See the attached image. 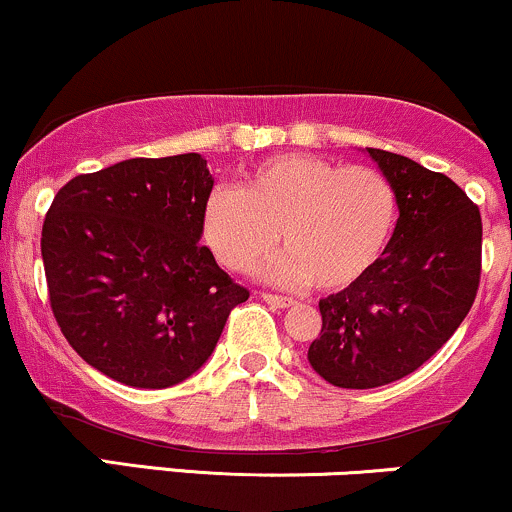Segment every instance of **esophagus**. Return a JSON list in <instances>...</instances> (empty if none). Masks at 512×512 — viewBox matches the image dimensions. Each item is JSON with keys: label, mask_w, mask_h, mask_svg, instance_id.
Returning a JSON list of instances; mask_svg holds the SVG:
<instances>
[{"label": "esophagus", "mask_w": 512, "mask_h": 512, "mask_svg": "<svg viewBox=\"0 0 512 512\" xmlns=\"http://www.w3.org/2000/svg\"><path fill=\"white\" fill-rule=\"evenodd\" d=\"M262 301L274 305V308H291L293 305V298L276 296V293H269V291H262Z\"/></svg>", "instance_id": "34e87169"}]
</instances>
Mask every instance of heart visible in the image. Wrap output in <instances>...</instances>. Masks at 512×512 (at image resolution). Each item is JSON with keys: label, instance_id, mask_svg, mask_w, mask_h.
I'll return each mask as SVG.
<instances>
[{"label": "heart", "instance_id": "heart-1", "mask_svg": "<svg viewBox=\"0 0 512 512\" xmlns=\"http://www.w3.org/2000/svg\"><path fill=\"white\" fill-rule=\"evenodd\" d=\"M397 223V192L380 170L284 154L219 187L202 207V238L231 272H248L274 245L262 274L284 284L346 289L380 260Z\"/></svg>", "mask_w": 512, "mask_h": 512}]
</instances>
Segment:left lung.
<instances>
[{
  "instance_id": "8db88e82",
  "label": "left lung",
  "mask_w": 512,
  "mask_h": 512,
  "mask_svg": "<svg viewBox=\"0 0 512 512\" xmlns=\"http://www.w3.org/2000/svg\"><path fill=\"white\" fill-rule=\"evenodd\" d=\"M397 192L399 219L383 257L349 289L320 301L308 361L346 390L380 387L424 366L477 298L481 214L448 175L368 149Z\"/></svg>"
}]
</instances>
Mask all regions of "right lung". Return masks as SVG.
<instances>
[{"label": "right lung", "instance_id": "obj_1", "mask_svg": "<svg viewBox=\"0 0 512 512\" xmlns=\"http://www.w3.org/2000/svg\"><path fill=\"white\" fill-rule=\"evenodd\" d=\"M211 187L207 161L180 154L76 175L52 199L40 238L52 315L117 383L187 380L250 298L199 243Z\"/></svg>", "mask_w": 512, "mask_h": 512}]
</instances>
